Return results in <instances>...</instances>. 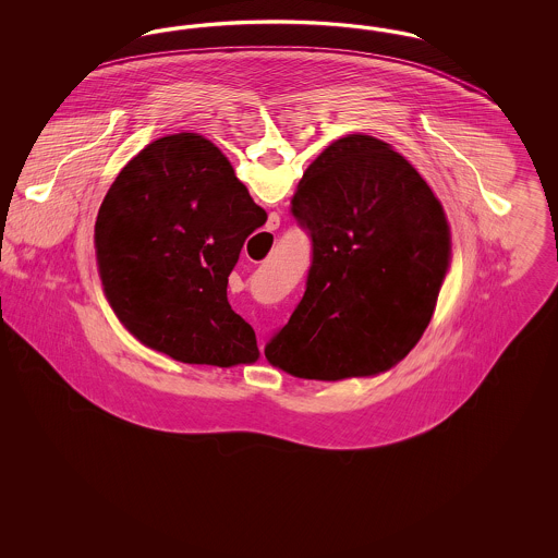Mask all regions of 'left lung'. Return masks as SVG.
<instances>
[{
	"label": "left lung",
	"mask_w": 558,
	"mask_h": 558,
	"mask_svg": "<svg viewBox=\"0 0 558 558\" xmlns=\"http://www.w3.org/2000/svg\"><path fill=\"white\" fill-rule=\"evenodd\" d=\"M291 213L312 266L269 364L314 380L389 371L423 337L448 269L441 203L389 144L351 133L307 167Z\"/></svg>",
	"instance_id": "1"
}]
</instances>
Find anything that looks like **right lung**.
Wrapping results in <instances>:
<instances>
[{"mask_svg":"<svg viewBox=\"0 0 558 558\" xmlns=\"http://www.w3.org/2000/svg\"><path fill=\"white\" fill-rule=\"evenodd\" d=\"M267 213L221 150L196 133L148 144L117 175L96 221L108 301L144 343L184 364L259 357L228 303V276Z\"/></svg>","mask_w":558,"mask_h":558,"instance_id":"right-lung-1","label":"right lung"}]
</instances>
